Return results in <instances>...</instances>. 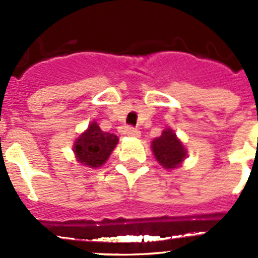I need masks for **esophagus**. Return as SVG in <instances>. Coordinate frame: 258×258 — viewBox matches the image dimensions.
I'll list each match as a JSON object with an SVG mask.
<instances>
[{"mask_svg": "<svg viewBox=\"0 0 258 258\" xmlns=\"http://www.w3.org/2000/svg\"><path fill=\"white\" fill-rule=\"evenodd\" d=\"M126 133H127V136H131V137H140L141 136V132L138 131L137 127H133V126H127Z\"/></svg>", "mask_w": 258, "mask_h": 258, "instance_id": "1", "label": "esophagus"}]
</instances>
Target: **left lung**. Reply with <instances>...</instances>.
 <instances>
[{
  "mask_svg": "<svg viewBox=\"0 0 258 258\" xmlns=\"http://www.w3.org/2000/svg\"><path fill=\"white\" fill-rule=\"evenodd\" d=\"M152 151L156 160L166 169L177 168L186 156L183 145L170 129L164 131L159 138L152 141Z\"/></svg>",
  "mask_w": 258,
  "mask_h": 258,
  "instance_id": "left-lung-1",
  "label": "left lung"
}]
</instances>
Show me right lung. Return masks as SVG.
Masks as SVG:
<instances>
[{
	"instance_id": "add662e5",
	"label": "right lung",
	"mask_w": 258,
	"mask_h": 258,
	"mask_svg": "<svg viewBox=\"0 0 258 258\" xmlns=\"http://www.w3.org/2000/svg\"><path fill=\"white\" fill-rule=\"evenodd\" d=\"M117 141L118 138L115 134L103 132L97 122H92L88 131L81 134L75 142V154L84 165L98 168L106 163L117 145Z\"/></svg>"
}]
</instances>
